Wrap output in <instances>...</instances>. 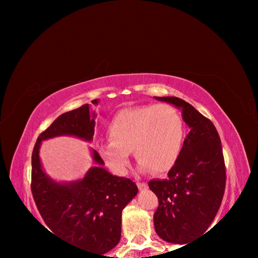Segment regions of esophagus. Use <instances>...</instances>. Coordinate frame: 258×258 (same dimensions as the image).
Here are the masks:
<instances>
[{
	"label": "esophagus",
	"instance_id": "1",
	"mask_svg": "<svg viewBox=\"0 0 258 258\" xmlns=\"http://www.w3.org/2000/svg\"><path fill=\"white\" fill-rule=\"evenodd\" d=\"M138 186L140 190H145V189H148V184L147 183H141V182H138Z\"/></svg>",
	"mask_w": 258,
	"mask_h": 258
}]
</instances>
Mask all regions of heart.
<instances>
[{
  "label": "heart",
  "mask_w": 258,
  "mask_h": 258,
  "mask_svg": "<svg viewBox=\"0 0 258 258\" xmlns=\"http://www.w3.org/2000/svg\"><path fill=\"white\" fill-rule=\"evenodd\" d=\"M110 141L99 146L104 164L116 175L128 171L131 151L141 172L164 173L181 154L184 126L180 113L166 103L126 108L117 112L108 126Z\"/></svg>",
  "instance_id": "obj_1"
}]
</instances>
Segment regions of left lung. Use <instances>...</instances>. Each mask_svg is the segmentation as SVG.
I'll list each match as a JSON object with an SVG mask.
<instances>
[{
    "instance_id": "1",
    "label": "left lung",
    "mask_w": 258,
    "mask_h": 258,
    "mask_svg": "<svg viewBox=\"0 0 258 258\" xmlns=\"http://www.w3.org/2000/svg\"><path fill=\"white\" fill-rule=\"evenodd\" d=\"M155 99L181 109L190 128L168 178L149 182L159 202L154 214L157 234L167 242L186 244L208 232L223 199L226 176L221 139L212 121L184 100Z\"/></svg>"
}]
</instances>
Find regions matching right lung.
<instances>
[{
    "label": "right lung",
    "mask_w": 258,
    "mask_h": 258,
    "mask_svg": "<svg viewBox=\"0 0 258 258\" xmlns=\"http://www.w3.org/2000/svg\"><path fill=\"white\" fill-rule=\"evenodd\" d=\"M92 103L95 106L99 100ZM95 116L91 106L84 104L60 115L40 134L32 155V192L50 232L75 247L103 256L119 242L121 212L138 195L137 184L109 173L93 149L92 159L97 166L83 178L72 182H56L50 177L40 158V148L45 140L68 135L92 141Z\"/></svg>",
    "instance_id": "1"
}]
</instances>
